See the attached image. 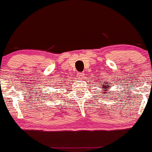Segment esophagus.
Here are the masks:
<instances>
[{
  "label": "esophagus",
  "mask_w": 152,
  "mask_h": 152,
  "mask_svg": "<svg viewBox=\"0 0 152 152\" xmlns=\"http://www.w3.org/2000/svg\"><path fill=\"white\" fill-rule=\"evenodd\" d=\"M84 76H85V75H84L83 73H79V74H78V76L77 77L80 78V79L82 80V79H83L84 77H84Z\"/></svg>",
  "instance_id": "esophagus-1"
}]
</instances>
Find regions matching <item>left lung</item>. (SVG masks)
<instances>
[{
    "label": "left lung",
    "mask_w": 152,
    "mask_h": 152,
    "mask_svg": "<svg viewBox=\"0 0 152 152\" xmlns=\"http://www.w3.org/2000/svg\"><path fill=\"white\" fill-rule=\"evenodd\" d=\"M99 83L100 85H101V88L103 89H104V97H106V94L108 92V89L109 88V86H111L112 85V83H106V80L105 81H102V80H97V83Z\"/></svg>",
    "instance_id": "obj_1"
}]
</instances>
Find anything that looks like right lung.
I'll use <instances>...</instances> for the list:
<instances>
[{"instance_id":"add662e5","label":"right lung","mask_w":152,"mask_h":152,"mask_svg":"<svg viewBox=\"0 0 152 152\" xmlns=\"http://www.w3.org/2000/svg\"><path fill=\"white\" fill-rule=\"evenodd\" d=\"M64 85V83H61V84H60V83H55V85H54V86H62Z\"/></svg>"}]
</instances>
